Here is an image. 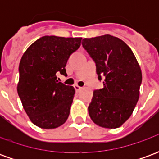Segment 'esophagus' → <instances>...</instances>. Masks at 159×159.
<instances>
[{
  "mask_svg": "<svg viewBox=\"0 0 159 159\" xmlns=\"http://www.w3.org/2000/svg\"><path fill=\"white\" fill-rule=\"evenodd\" d=\"M74 88H75L76 92H78V91H80V90H81V89H82V88H81L80 86H78V85H75V86H74Z\"/></svg>",
  "mask_w": 159,
  "mask_h": 159,
  "instance_id": "1",
  "label": "esophagus"
}]
</instances>
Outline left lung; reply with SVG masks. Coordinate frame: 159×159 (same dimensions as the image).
I'll return each instance as SVG.
<instances>
[{
  "mask_svg": "<svg viewBox=\"0 0 159 159\" xmlns=\"http://www.w3.org/2000/svg\"><path fill=\"white\" fill-rule=\"evenodd\" d=\"M96 65L104 88L93 91L89 113L94 123L118 128L131 116L140 96L142 74L132 50L111 35L84 38L82 42Z\"/></svg>",
  "mask_w": 159,
  "mask_h": 159,
  "instance_id": "8db88e82",
  "label": "left lung"
}]
</instances>
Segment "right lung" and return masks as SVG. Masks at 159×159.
I'll return each instance as SVG.
<instances>
[{
	"label": "right lung",
	"instance_id": "right-lung-1",
	"mask_svg": "<svg viewBox=\"0 0 159 159\" xmlns=\"http://www.w3.org/2000/svg\"><path fill=\"white\" fill-rule=\"evenodd\" d=\"M81 41V37L42 36L22 56L17 89L24 109L36 126L55 129L69 117L75 89L59 82L56 75H67V60Z\"/></svg>",
	"mask_w": 159,
	"mask_h": 159
}]
</instances>
